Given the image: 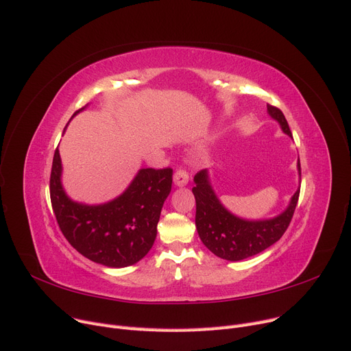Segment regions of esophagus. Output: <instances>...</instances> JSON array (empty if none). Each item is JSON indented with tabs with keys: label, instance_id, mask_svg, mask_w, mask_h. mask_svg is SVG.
<instances>
[{
	"label": "esophagus",
	"instance_id": "1",
	"mask_svg": "<svg viewBox=\"0 0 351 351\" xmlns=\"http://www.w3.org/2000/svg\"><path fill=\"white\" fill-rule=\"evenodd\" d=\"M173 182L176 186H185L189 182L188 172L185 169H182V167H179V169H176V172L173 175Z\"/></svg>",
	"mask_w": 351,
	"mask_h": 351
}]
</instances>
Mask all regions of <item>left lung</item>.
Returning <instances> with one entry per match:
<instances>
[{"label": "left lung", "instance_id": "1", "mask_svg": "<svg viewBox=\"0 0 351 351\" xmlns=\"http://www.w3.org/2000/svg\"><path fill=\"white\" fill-rule=\"evenodd\" d=\"M268 113L276 119L282 132L291 136L288 121L282 112L276 106L267 104ZM298 173L301 176V166L298 160ZM192 192L196 201L195 223L204 245L217 256L228 261H241L256 255L276 243L287 231L293 219L298 202L300 189L293 195L288 208L278 217L264 221L241 219L228 210L213 192L208 171H199L195 178Z\"/></svg>", "mask_w": 351, "mask_h": 351}]
</instances>
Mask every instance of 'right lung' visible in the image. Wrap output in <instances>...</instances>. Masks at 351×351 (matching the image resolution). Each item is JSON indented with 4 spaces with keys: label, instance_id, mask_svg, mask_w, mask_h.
<instances>
[{
    "label": "right lung",
    "instance_id": "1",
    "mask_svg": "<svg viewBox=\"0 0 351 351\" xmlns=\"http://www.w3.org/2000/svg\"><path fill=\"white\" fill-rule=\"evenodd\" d=\"M172 175L171 167L141 169L116 199L101 205H84L66 195L62 185V159L56 149L50 197L60 230L70 245L90 261L110 268L133 265L154 245L160 210L172 189Z\"/></svg>",
    "mask_w": 351,
    "mask_h": 351
}]
</instances>
